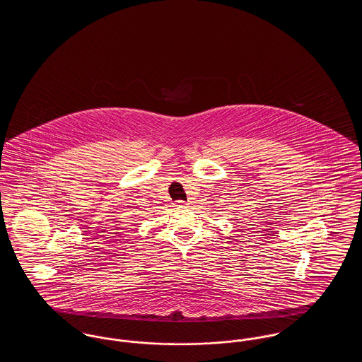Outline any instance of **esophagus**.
Returning <instances> with one entry per match:
<instances>
[{"mask_svg":"<svg viewBox=\"0 0 362 362\" xmlns=\"http://www.w3.org/2000/svg\"><path fill=\"white\" fill-rule=\"evenodd\" d=\"M175 209H177V210H182V209H186L187 207V204L186 202H183V201H177V202H175Z\"/></svg>","mask_w":362,"mask_h":362,"instance_id":"esophagus-1","label":"esophagus"}]
</instances>
